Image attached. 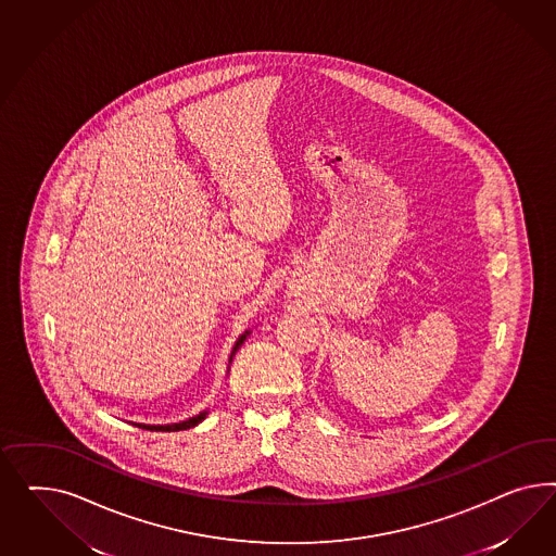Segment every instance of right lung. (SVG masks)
<instances>
[{
    "label": "right lung",
    "instance_id": "1",
    "mask_svg": "<svg viewBox=\"0 0 556 556\" xmlns=\"http://www.w3.org/2000/svg\"><path fill=\"white\" fill-rule=\"evenodd\" d=\"M249 334V332H247ZM247 334H242V337L238 338V342H236V349L244 342V338ZM205 418V412H202L200 416H195V418H189L187 421H179V424H168V426H147V424H138V428H142V430H151V432H179V430H189V428H193V426H198L200 421Z\"/></svg>",
    "mask_w": 556,
    "mask_h": 556
}]
</instances>
